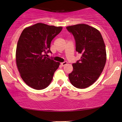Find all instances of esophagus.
<instances>
[{"label": "esophagus", "mask_w": 122, "mask_h": 122, "mask_svg": "<svg viewBox=\"0 0 122 122\" xmlns=\"http://www.w3.org/2000/svg\"><path fill=\"white\" fill-rule=\"evenodd\" d=\"M67 64V61H65V62H63L61 63V65L62 66H64L65 65H66Z\"/></svg>", "instance_id": "esophagus-1"}]
</instances>
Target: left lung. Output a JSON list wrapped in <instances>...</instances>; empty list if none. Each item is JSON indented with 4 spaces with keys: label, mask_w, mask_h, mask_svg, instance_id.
I'll return each mask as SVG.
<instances>
[{
    "label": "left lung",
    "mask_w": 122,
    "mask_h": 122,
    "mask_svg": "<svg viewBox=\"0 0 122 122\" xmlns=\"http://www.w3.org/2000/svg\"><path fill=\"white\" fill-rule=\"evenodd\" d=\"M76 42V51L80 60L72 64L73 70L68 75L72 85L85 88L95 83L100 76L106 62V50L100 32L88 25L80 24L66 27Z\"/></svg>",
    "instance_id": "1"
}]
</instances>
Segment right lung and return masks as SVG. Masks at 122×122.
Wrapping results in <instances>:
<instances>
[{
    "label": "right lung",
    "mask_w": 122,
    "mask_h": 122,
    "mask_svg": "<svg viewBox=\"0 0 122 122\" xmlns=\"http://www.w3.org/2000/svg\"><path fill=\"white\" fill-rule=\"evenodd\" d=\"M62 27L37 23L24 29L19 39L16 61L21 77L27 85L42 90L50 85L60 63L46 57L51 42Z\"/></svg>",
    "instance_id": "add662e5"
}]
</instances>
